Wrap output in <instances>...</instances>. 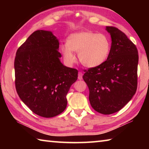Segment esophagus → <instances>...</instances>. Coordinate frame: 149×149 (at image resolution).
Returning <instances> with one entry per match:
<instances>
[{"instance_id": "esophagus-1", "label": "esophagus", "mask_w": 149, "mask_h": 149, "mask_svg": "<svg viewBox=\"0 0 149 149\" xmlns=\"http://www.w3.org/2000/svg\"><path fill=\"white\" fill-rule=\"evenodd\" d=\"M82 77H83L82 72H79V73H78V79L81 80L82 78H83Z\"/></svg>"}]
</instances>
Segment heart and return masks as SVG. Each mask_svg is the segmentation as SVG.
Instances as JSON below:
<instances>
[{
  "label": "heart",
  "mask_w": 149,
  "mask_h": 149,
  "mask_svg": "<svg viewBox=\"0 0 149 149\" xmlns=\"http://www.w3.org/2000/svg\"><path fill=\"white\" fill-rule=\"evenodd\" d=\"M111 48L107 35L91 31L74 33L67 40V45L61 47V51L68 64L74 63L73 52H78L79 62L85 67L93 68L102 64L109 56Z\"/></svg>",
  "instance_id": "b5f03b06"
}]
</instances>
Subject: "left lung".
I'll list each match as a JSON object with an SVG mask.
<instances>
[{
  "instance_id": "8db88e82",
  "label": "left lung",
  "mask_w": 149,
  "mask_h": 149,
  "mask_svg": "<svg viewBox=\"0 0 149 149\" xmlns=\"http://www.w3.org/2000/svg\"><path fill=\"white\" fill-rule=\"evenodd\" d=\"M112 44L107 60L89 68L83 76L89 89L93 109L102 114L120 110L135 95L137 87L138 51L124 33L107 26Z\"/></svg>"
}]
</instances>
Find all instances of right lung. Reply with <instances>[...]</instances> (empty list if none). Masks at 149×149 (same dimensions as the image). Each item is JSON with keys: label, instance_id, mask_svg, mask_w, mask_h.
<instances>
[{"label": "right lung", "instance_id": "add662e5", "mask_svg": "<svg viewBox=\"0 0 149 149\" xmlns=\"http://www.w3.org/2000/svg\"><path fill=\"white\" fill-rule=\"evenodd\" d=\"M59 41L52 31H34L17 49L15 85L23 102L35 114L52 118L64 111L66 95L76 81V69L60 62Z\"/></svg>", "mask_w": 149, "mask_h": 149}]
</instances>
